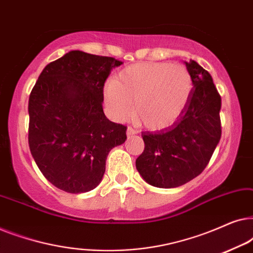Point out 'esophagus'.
Segmentation results:
<instances>
[{"label":"esophagus","instance_id":"1","mask_svg":"<svg viewBox=\"0 0 253 253\" xmlns=\"http://www.w3.org/2000/svg\"><path fill=\"white\" fill-rule=\"evenodd\" d=\"M138 131L136 129H133L132 126H127V130H126V134L127 136H134V134H137Z\"/></svg>","mask_w":253,"mask_h":253}]
</instances>
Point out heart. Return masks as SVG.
Masks as SVG:
<instances>
[{"mask_svg":"<svg viewBox=\"0 0 253 253\" xmlns=\"http://www.w3.org/2000/svg\"><path fill=\"white\" fill-rule=\"evenodd\" d=\"M193 92V79L182 64L145 62L124 68L105 88L109 113L117 120L132 112L148 129L171 126L185 109Z\"/></svg>","mask_w":253,"mask_h":253,"instance_id":"heart-1","label":"heart"}]
</instances>
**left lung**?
Segmentation results:
<instances>
[{
	"mask_svg": "<svg viewBox=\"0 0 253 253\" xmlns=\"http://www.w3.org/2000/svg\"><path fill=\"white\" fill-rule=\"evenodd\" d=\"M185 64L193 79L185 109L167 129L141 133L145 148L136 167L157 188L181 186L202 174L221 138V96L213 79L196 61Z\"/></svg>",
	"mask_w": 253,
	"mask_h": 253,
	"instance_id": "left-lung-1",
	"label": "left lung"
}]
</instances>
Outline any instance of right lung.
<instances>
[{"mask_svg": "<svg viewBox=\"0 0 253 253\" xmlns=\"http://www.w3.org/2000/svg\"><path fill=\"white\" fill-rule=\"evenodd\" d=\"M122 62L71 50L47 64L29 99V145L42 175L70 193L101 182L113 147L126 139V126L107 119L103 86Z\"/></svg>", "mask_w": 253, "mask_h": 253, "instance_id": "add662e5", "label": "right lung"}]
</instances>
